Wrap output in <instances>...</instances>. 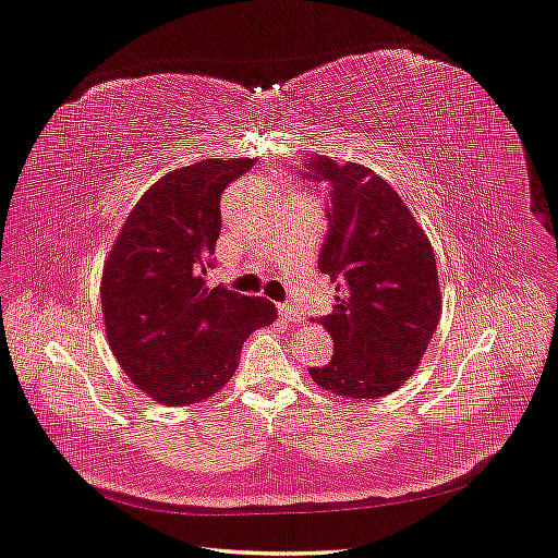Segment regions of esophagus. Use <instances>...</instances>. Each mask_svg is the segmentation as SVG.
I'll return each mask as SVG.
<instances>
[{
	"label": "esophagus",
	"mask_w": 558,
	"mask_h": 558,
	"mask_svg": "<svg viewBox=\"0 0 558 558\" xmlns=\"http://www.w3.org/2000/svg\"><path fill=\"white\" fill-rule=\"evenodd\" d=\"M278 314L284 318V320H294V324H305V314L294 307L291 303H280L278 305Z\"/></svg>",
	"instance_id": "obj_1"
}]
</instances>
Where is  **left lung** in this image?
<instances>
[{
    "instance_id": "8db88e82",
    "label": "left lung",
    "mask_w": 558,
    "mask_h": 558,
    "mask_svg": "<svg viewBox=\"0 0 558 558\" xmlns=\"http://www.w3.org/2000/svg\"><path fill=\"white\" fill-rule=\"evenodd\" d=\"M305 167V179L330 183L318 269L337 282L332 314L314 318L335 341L332 360L310 375L341 398H383L414 375L441 316L432 244L375 171L328 156Z\"/></svg>"
}]
</instances>
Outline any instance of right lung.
Listing matches in <instances>:
<instances>
[{
	"label": "right lung",
	"mask_w": 558,
	"mask_h": 558,
	"mask_svg": "<svg viewBox=\"0 0 558 558\" xmlns=\"http://www.w3.org/2000/svg\"><path fill=\"white\" fill-rule=\"evenodd\" d=\"M253 165L255 158H213L169 171L137 201L104 264L112 355L162 404L187 407L217 393L238 368L246 337L278 316L267 299L205 284L221 194Z\"/></svg>",
	"instance_id": "obj_1"
}]
</instances>
